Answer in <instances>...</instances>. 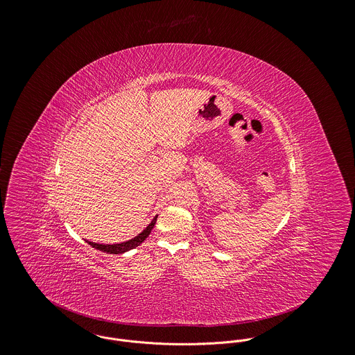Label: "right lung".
Segmentation results:
<instances>
[{"label":"right lung","instance_id":"add662e5","mask_svg":"<svg viewBox=\"0 0 355 355\" xmlns=\"http://www.w3.org/2000/svg\"><path fill=\"white\" fill-rule=\"evenodd\" d=\"M157 216L158 215H155V218L151 220V223L140 233V234H137L136 237H133V239H130V240H128V241H123V243H116V244H100V243H93V241H89V240H86L92 247H94L96 250H100V251H103V252H108V254H123V252H126V251H129V250H133V248H136L137 245H140L148 236H150V233H151V230H153V227H154V225H155V222H157Z\"/></svg>","mask_w":355,"mask_h":355}]
</instances>
